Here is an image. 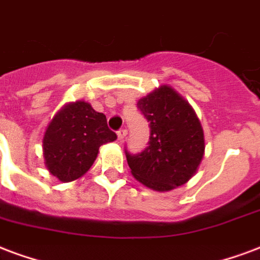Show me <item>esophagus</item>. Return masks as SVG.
Segmentation results:
<instances>
[{
    "instance_id": "esophagus-1",
    "label": "esophagus",
    "mask_w": 260,
    "mask_h": 260,
    "mask_svg": "<svg viewBox=\"0 0 260 260\" xmlns=\"http://www.w3.org/2000/svg\"><path fill=\"white\" fill-rule=\"evenodd\" d=\"M117 136H118V140H122L126 136V129L125 128H120V129L117 131Z\"/></svg>"
}]
</instances>
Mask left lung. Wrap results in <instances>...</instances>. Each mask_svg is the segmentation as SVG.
Masks as SVG:
<instances>
[{
  "label": "left lung",
  "mask_w": 260,
  "mask_h": 260,
  "mask_svg": "<svg viewBox=\"0 0 260 260\" xmlns=\"http://www.w3.org/2000/svg\"><path fill=\"white\" fill-rule=\"evenodd\" d=\"M150 126L149 146L132 154L125 149L131 172L139 182L157 191L182 186L203 159L204 132L191 106L164 85L138 102Z\"/></svg>",
  "instance_id": "1"
}]
</instances>
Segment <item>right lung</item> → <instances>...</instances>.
<instances>
[{
  "label": "right lung",
  "mask_w": 260,
  "mask_h": 260,
  "mask_svg": "<svg viewBox=\"0 0 260 260\" xmlns=\"http://www.w3.org/2000/svg\"><path fill=\"white\" fill-rule=\"evenodd\" d=\"M115 139L103 113L85 102L71 103L53 117L42 140L48 171L71 182L91 168L102 145Z\"/></svg>",
  "instance_id": "obj_1"
}]
</instances>
